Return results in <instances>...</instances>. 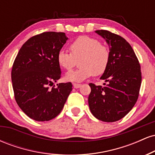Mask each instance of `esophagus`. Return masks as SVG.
<instances>
[{"instance_id": "esophagus-1", "label": "esophagus", "mask_w": 155, "mask_h": 155, "mask_svg": "<svg viewBox=\"0 0 155 155\" xmlns=\"http://www.w3.org/2000/svg\"><path fill=\"white\" fill-rule=\"evenodd\" d=\"M73 85H74V88H79V87H81V84H76V83H74L73 84Z\"/></svg>"}]
</instances>
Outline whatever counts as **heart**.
Masks as SVG:
<instances>
[{"label":"heart","mask_w":155,"mask_h":155,"mask_svg":"<svg viewBox=\"0 0 155 155\" xmlns=\"http://www.w3.org/2000/svg\"><path fill=\"white\" fill-rule=\"evenodd\" d=\"M71 53L60 50L57 61L60 68L70 71L79 60V68L65 74V79L72 82H80L90 76H99L106 71L109 64L111 53L107 46L101 41L88 35L78 37L69 45Z\"/></svg>","instance_id":"b5f03b06"}]
</instances>
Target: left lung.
<instances>
[{"instance_id":"8db88e82","label":"left lung","mask_w":155,"mask_h":155,"mask_svg":"<svg viewBox=\"0 0 155 155\" xmlns=\"http://www.w3.org/2000/svg\"><path fill=\"white\" fill-rule=\"evenodd\" d=\"M109 46L111 53L107 69L101 79L104 87L89 84L88 97L91 113L97 120L113 122L129 113L138 100L141 84V72L132 47L120 35L105 30L96 31Z\"/></svg>"}]
</instances>
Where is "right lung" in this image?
I'll use <instances>...</instances> for the list:
<instances>
[{"mask_svg":"<svg viewBox=\"0 0 155 155\" xmlns=\"http://www.w3.org/2000/svg\"><path fill=\"white\" fill-rule=\"evenodd\" d=\"M67 40L65 33L61 32L34 35L22 46L14 62L12 81L16 102L35 121L55 118L72 90L71 82L49 88L61 77L57 55Z\"/></svg>","mask_w":155,"mask_h":155,"instance_id":"add662e5","label":"right lung"}]
</instances>
